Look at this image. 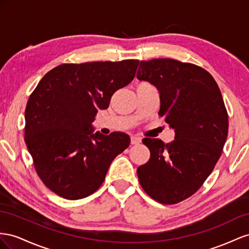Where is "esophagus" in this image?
<instances>
[{
    "label": "esophagus",
    "instance_id": "obj_1",
    "mask_svg": "<svg viewBox=\"0 0 249 249\" xmlns=\"http://www.w3.org/2000/svg\"><path fill=\"white\" fill-rule=\"evenodd\" d=\"M142 142V140H141V138H139V137H134V136H132L131 138H130V143H131V145H137V144H140Z\"/></svg>",
    "mask_w": 249,
    "mask_h": 249
}]
</instances>
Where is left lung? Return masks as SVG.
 <instances>
[{
	"label": "left lung",
	"instance_id": "obj_1",
	"mask_svg": "<svg viewBox=\"0 0 249 249\" xmlns=\"http://www.w3.org/2000/svg\"><path fill=\"white\" fill-rule=\"evenodd\" d=\"M138 79L158 89L159 116L174 129L172 143L144 139L150 159L138 168L146 193L174 204L198 191L221 156L229 116L221 91L204 69L170 58L141 61Z\"/></svg>",
	"mask_w": 249,
	"mask_h": 249
}]
</instances>
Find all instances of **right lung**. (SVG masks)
<instances>
[{
	"instance_id": "add662e5",
	"label": "right lung",
	"mask_w": 249,
	"mask_h": 249,
	"mask_svg": "<svg viewBox=\"0 0 249 249\" xmlns=\"http://www.w3.org/2000/svg\"><path fill=\"white\" fill-rule=\"evenodd\" d=\"M139 60L63 63L48 72L25 110V142L40 179L69 200L96 192L113 159L129 146L122 132L94 133L99 109L136 76Z\"/></svg>"
}]
</instances>
